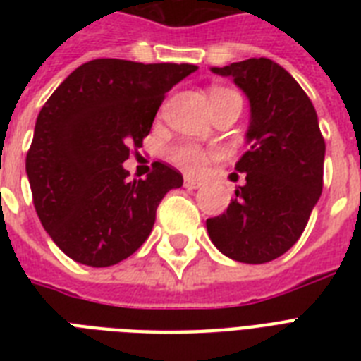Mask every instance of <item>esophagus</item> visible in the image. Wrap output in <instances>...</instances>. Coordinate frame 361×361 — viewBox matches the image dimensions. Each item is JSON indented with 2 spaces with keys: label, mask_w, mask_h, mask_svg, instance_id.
I'll use <instances>...</instances> for the list:
<instances>
[{
  "label": "esophagus",
  "mask_w": 361,
  "mask_h": 361,
  "mask_svg": "<svg viewBox=\"0 0 361 361\" xmlns=\"http://www.w3.org/2000/svg\"><path fill=\"white\" fill-rule=\"evenodd\" d=\"M183 185H185V189H198V187H202V181L192 180V178H185Z\"/></svg>",
  "instance_id": "34e87169"
}]
</instances>
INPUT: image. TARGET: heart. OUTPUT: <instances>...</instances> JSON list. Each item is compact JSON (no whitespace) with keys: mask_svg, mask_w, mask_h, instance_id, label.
<instances>
[{"mask_svg":"<svg viewBox=\"0 0 361 361\" xmlns=\"http://www.w3.org/2000/svg\"><path fill=\"white\" fill-rule=\"evenodd\" d=\"M209 97L212 101L221 97H240L238 93L231 92V90H225V87H214L212 92H209ZM215 153L206 152L202 147L198 146H178L172 152V163L178 164L181 170H185L187 174H198V172H202L204 166L208 164V161L214 157Z\"/></svg>","mask_w":361,"mask_h":361,"instance_id":"obj_1","label":"heart"}]
</instances>
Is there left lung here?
I'll return each instance as SVG.
<instances>
[{"label":"left lung","mask_w":361,"mask_h":361,"mask_svg":"<svg viewBox=\"0 0 361 361\" xmlns=\"http://www.w3.org/2000/svg\"><path fill=\"white\" fill-rule=\"evenodd\" d=\"M212 73L231 76L249 99L247 152L236 163L245 183L226 212L206 221L225 257L264 264L285 255L307 225L322 192L326 144L311 99L288 71L251 58Z\"/></svg>","instance_id":"1"}]
</instances>
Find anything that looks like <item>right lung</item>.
I'll list each match as a JSON object with an SVG mask.
<instances>
[{"label": "right lung", "instance_id": "right-lung-1", "mask_svg": "<svg viewBox=\"0 0 361 361\" xmlns=\"http://www.w3.org/2000/svg\"><path fill=\"white\" fill-rule=\"evenodd\" d=\"M197 69L92 59L44 103L25 172L37 215L67 257L106 268L147 240L159 202L183 185V176L153 163L146 180L127 181L123 163L152 130L164 95Z\"/></svg>", "mask_w": 361, "mask_h": 361}]
</instances>
